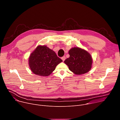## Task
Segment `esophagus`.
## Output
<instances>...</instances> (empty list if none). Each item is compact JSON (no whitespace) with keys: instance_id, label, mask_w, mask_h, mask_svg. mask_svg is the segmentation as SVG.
I'll return each mask as SVG.
<instances>
[{"instance_id":"esophagus-1","label":"esophagus","mask_w":120,"mask_h":120,"mask_svg":"<svg viewBox=\"0 0 120 120\" xmlns=\"http://www.w3.org/2000/svg\"><path fill=\"white\" fill-rule=\"evenodd\" d=\"M61 59H62V60H63V61H64L65 60V56H63V57L61 58Z\"/></svg>"}]
</instances>
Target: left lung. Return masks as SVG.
Listing matches in <instances>:
<instances>
[{
    "label": "left lung",
    "mask_w": 120,
    "mask_h": 120,
    "mask_svg": "<svg viewBox=\"0 0 120 120\" xmlns=\"http://www.w3.org/2000/svg\"><path fill=\"white\" fill-rule=\"evenodd\" d=\"M68 53L70 57L66 59L64 63L75 74H84L91 69L93 59L87 51L78 47H75L70 49Z\"/></svg>",
    "instance_id": "1"
}]
</instances>
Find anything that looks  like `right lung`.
Instances as JSON below:
<instances>
[{
    "label": "right lung",
    "mask_w": 120,
    "mask_h": 120,
    "mask_svg": "<svg viewBox=\"0 0 120 120\" xmlns=\"http://www.w3.org/2000/svg\"><path fill=\"white\" fill-rule=\"evenodd\" d=\"M63 61L46 45H38L30 54L28 64L31 71L41 76H49Z\"/></svg>",
    "instance_id": "add662e5"
}]
</instances>
